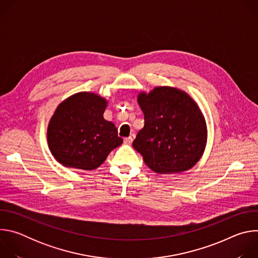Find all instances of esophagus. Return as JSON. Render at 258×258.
Instances as JSON below:
<instances>
[{
    "label": "esophagus",
    "instance_id": "esophagus-1",
    "mask_svg": "<svg viewBox=\"0 0 258 258\" xmlns=\"http://www.w3.org/2000/svg\"><path fill=\"white\" fill-rule=\"evenodd\" d=\"M134 139H135V135H131L130 137L124 138V143H126V144H132L133 141H134Z\"/></svg>",
    "mask_w": 258,
    "mask_h": 258
}]
</instances>
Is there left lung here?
<instances>
[{"instance_id": "obj_1", "label": "left lung", "mask_w": 258, "mask_h": 258, "mask_svg": "<svg viewBox=\"0 0 258 258\" xmlns=\"http://www.w3.org/2000/svg\"><path fill=\"white\" fill-rule=\"evenodd\" d=\"M138 103L145 124L133 147L147 166L160 174L192 168L207 142L205 118L197 103L187 93L171 87L140 93Z\"/></svg>"}]
</instances>
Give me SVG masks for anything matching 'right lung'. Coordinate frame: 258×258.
<instances>
[{
  "label": "right lung",
  "instance_id": "1",
  "mask_svg": "<svg viewBox=\"0 0 258 258\" xmlns=\"http://www.w3.org/2000/svg\"><path fill=\"white\" fill-rule=\"evenodd\" d=\"M107 101L81 92L60 103L52 116L47 139L55 159L65 167L93 170L122 144L113 122L104 119Z\"/></svg>",
  "mask_w": 258,
  "mask_h": 258
}]
</instances>
